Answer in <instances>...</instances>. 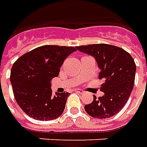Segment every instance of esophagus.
Listing matches in <instances>:
<instances>
[{"label":"esophagus","instance_id":"1","mask_svg":"<svg viewBox=\"0 0 147 147\" xmlns=\"http://www.w3.org/2000/svg\"><path fill=\"white\" fill-rule=\"evenodd\" d=\"M74 91H75V92H78V93H81V94L84 92L82 90H81V89H75L74 90Z\"/></svg>","mask_w":147,"mask_h":147}]
</instances>
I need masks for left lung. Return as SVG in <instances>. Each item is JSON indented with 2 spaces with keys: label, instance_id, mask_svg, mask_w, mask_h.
<instances>
[{
  "label": "left lung",
  "instance_id": "8db88e82",
  "mask_svg": "<svg viewBox=\"0 0 147 147\" xmlns=\"http://www.w3.org/2000/svg\"><path fill=\"white\" fill-rule=\"evenodd\" d=\"M82 53L92 56L100 69L99 79H103L100 90L104 94L85 105L90 117L105 119L113 117L125 105L134 85L136 65L130 54L110 44H99L78 46Z\"/></svg>",
  "mask_w": 147,
  "mask_h": 147
}]
</instances>
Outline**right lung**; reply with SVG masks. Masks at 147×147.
Returning <instances> with one entry per match:
<instances>
[{"instance_id":"add662e5","label":"right lung","mask_w":147,"mask_h":147,"mask_svg":"<svg viewBox=\"0 0 147 147\" xmlns=\"http://www.w3.org/2000/svg\"><path fill=\"white\" fill-rule=\"evenodd\" d=\"M76 48L44 45L31 50L13 65L10 82L17 103L29 117L51 121L61 115L69 93L53 95L51 81L59 75L65 58Z\"/></svg>"}]
</instances>
